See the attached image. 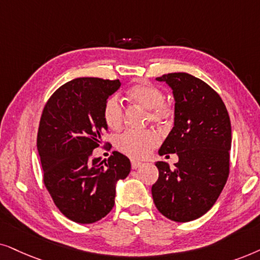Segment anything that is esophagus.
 I'll use <instances>...</instances> for the list:
<instances>
[{
	"label": "esophagus",
	"mask_w": 260,
	"mask_h": 260,
	"mask_svg": "<svg viewBox=\"0 0 260 260\" xmlns=\"http://www.w3.org/2000/svg\"><path fill=\"white\" fill-rule=\"evenodd\" d=\"M131 164H132V169H133V170H136V169L140 168V166L143 165V162L139 161V160H134V159H133V160L131 161Z\"/></svg>",
	"instance_id": "1"
}]
</instances>
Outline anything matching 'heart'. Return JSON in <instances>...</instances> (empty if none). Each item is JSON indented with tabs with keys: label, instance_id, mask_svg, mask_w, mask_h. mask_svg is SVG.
Instances as JSON below:
<instances>
[{
	"label": "heart",
	"instance_id": "b5f03b06",
	"mask_svg": "<svg viewBox=\"0 0 260 260\" xmlns=\"http://www.w3.org/2000/svg\"><path fill=\"white\" fill-rule=\"evenodd\" d=\"M127 98L141 108L148 110V115L153 122L165 123L172 115L171 107L164 103V92L151 83L140 82L131 86L127 91ZM103 117L107 126L112 129H117L122 124L123 109L115 96L107 100ZM158 144L159 137L152 131H128L117 139V147L120 151L133 158L146 157Z\"/></svg>",
	"mask_w": 260,
	"mask_h": 260
}]
</instances>
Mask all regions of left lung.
Segmentation results:
<instances>
[{"mask_svg": "<svg viewBox=\"0 0 260 260\" xmlns=\"http://www.w3.org/2000/svg\"><path fill=\"white\" fill-rule=\"evenodd\" d=\"M175 100L174 127L158 153H177L175 169L155 161L158 181L152 197L162 215L188 222L208 212L219 199L228 174L232 146L231 120L219 94L185 72L162 75Z\"/></svg>", "mask_w": 260, "mask_h": 260, "instance_id": "1", "label": "left lung"}]
</instances>
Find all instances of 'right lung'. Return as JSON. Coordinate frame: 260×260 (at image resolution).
<instances>
[{"instance_id": "add662e5", "label": "right lung", "mask_w": 260, "mask_h": 260, "mask_svg": "<svg viewBox=\"0 0 260 260\" xmlns=\"http://www.w3.org/2000/svg\"><path fill=\"white\" fill-rule=\"evenodd\" d=\"M120 86L119 79H72L55 90L43 110L37 147L44 183L58 209L75 222L105 217L115 203L116 183L131 172L129 159L120 152L107 160L92 158L108 131L105 105Z\"/></svg>"}]
</instances>
